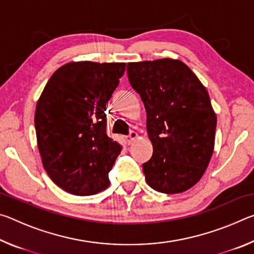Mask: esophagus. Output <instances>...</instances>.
<instances>
[{
  "mask_svg": "<svg viewBox=\"0 0 254 254\" xmlns=\"http://www.w3.org/2000/svg\"><path fill=\"white\" fill-rule=\"evenodd\" d=\"M137 133L135 132V131H131L130 132V134H128L127 136V143L128 144H132L133 142H134V141L137 139Z\"/></svg>",
  "mask_w": 254,
  "mask_h": 254,
  "instance_id": "34e87169",
  "label": "esophagus"
}]
</instances>
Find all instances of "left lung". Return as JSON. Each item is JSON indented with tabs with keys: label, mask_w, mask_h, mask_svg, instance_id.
Returning a JSON list of instances; mask_svg holds the SVG:
<instances>
[{
	"label": "left lung",
	"mask_w": 254,
	"mask_h": 254,
	"mask_svg": "<svg viewBox=\"0 0 254 254\" xmlns=\"http://www.w3.org/2000/svg\"><path fill=\"white\" fill-rule=\"evenodd\" d=\"M127 77L147 111L153 145L142 165L147 184L163 194L188 190L214 151L217 120L205 86L186 64L171 58L128 63Z\"/></svg>",
	"instance_id": "obj_1"
}]
</instances>
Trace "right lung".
<instances>
[{
  "instance_id": "right-lung-1",
  "label": "right lung",
  "mask_w": 254,
  "mask_h": 254,
  "mask_svg": "<svg viewBox=\"0 0 254 254\" xmlns=\"http://www.w3.org/2000/svg\"><path fill=\"white\" fill-rule=\"evenodd\" d=\"M124 71L126 63L65 64L37 102L34 127L42 165L69 194L89 196L109 187L122 145L106 134V103Z\"/></svg>"
}]
</instances>
